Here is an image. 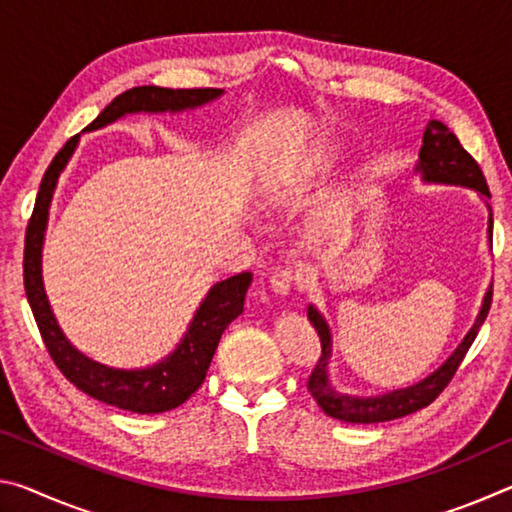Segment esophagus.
I'll list each match as a JSON object with an SVG mask.
<instances>
[{
    "label": "esophagus",
    "instance_id": "esophagus-1",
    "mask_svg": "<svg viewBox=\"0 0 512 512\" xmlns=\"http://www.w3.org/2000/svg\"><path fill=\"white\" fill-rule=\"evenodd\" d=\"M291 287H293L291 268H277V271L271 275V280H268V289H271V293L277 298L287 296Z\"/></svg>",
    "mask_w": 512,
    "mask_h": 512
}]
</instances>
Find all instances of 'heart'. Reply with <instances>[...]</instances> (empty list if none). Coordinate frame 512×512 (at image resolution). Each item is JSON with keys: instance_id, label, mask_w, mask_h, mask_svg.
<instances>
[{"instance_id": "heart-1", "label": "heart", "mask_w": 512, "mask_h": 512, "mask_svg": "<svg viewBox=\"0 0 512 512\" xmlns=\"http://www.w3.org/2000/svg\"><path fill=\"white\" fill-rule=\"evenodd\" d=\"M329 164H332V153L318 151L309 158L307 173H309V176H318V173H325L329 169Z\"/></svg>"}]
</instances>
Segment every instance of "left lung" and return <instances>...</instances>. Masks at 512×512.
<instances>
[{
  "label": "left lung",
  "mask_w": 512,
  "mask_h": 512,
  "mask_svg": "<svg viewBox=\"0 0 512 512\" xmlns=\"http://www.w3.org/2000/svg\"><path fill=\"white\" fill-rule=\"evenodd\" d=\"M415 173L422 178V183L429 185H458L474 189L481 196V201L488 207V244L492 248V212L488 205V185L479 169V164L467 153L458 137L449 131L445 124L431 119L422 135V149L418 153V162H415ZM492 300V287L485 291L479 314L474 318V325L470 332L463 336V341L458 343V348L449 354L443 361V366H438L415 384L406 388H397V391H388L381 395H350L339 391L329 379V361H332V329H329L325 316L320 311L309 305L307 318L309 323L316 327L320 336V345H323V357L318 359L314 372L309 377V391L314 395L320 409H323L329 418L354 422V424H372V422H388L395 418H404V415L415 413L429 406L436 397L443 393V388L449 384V379L454 377L456 368L461 366L465 352L470 350L472 341L479 334V327L483 325L485 316H488Z\"/></svg>",
  "instance_id": "left-lung-1"
}]
</instances>
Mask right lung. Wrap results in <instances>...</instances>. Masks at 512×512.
Returning a JSON list of instances; mask_svg holds the SVG:
<instances>
[{
	"mask_svg": "<svg viewBox=\"0 0 512 512\" xmlns=\"http://www.w3.org/2000/svg\"><path fill=\"white\" fill-rule=\"evenodd\" d=\"M221 94L223 90L214 88L171 90L158 88V85H142V88L119 94L83 133L99 131V128L115 124L128 115H142V112L144 115H164V112L178 115V112L196 110L216 101ZM79 140L81 135L72 137L51 160L40 183L27 239H24V291H27L33 318H36L51 359L79 391L88 393L94 400L133 413L171 411L187 402L203 384L221 334L244 311L246 291L253 282V273H239L212 284L189 320L183 339L167 357L155 361L153 366L115 368L81 352L60 329L54 309L49 305L45 282H42V246H45L51 198H54L60 173L72 160Z\"/></svg>",
	"mask_w": 512,
	"mask_h": 512,
	"instance_id": "1",
	"label": "right lung"
}]
</instances>
